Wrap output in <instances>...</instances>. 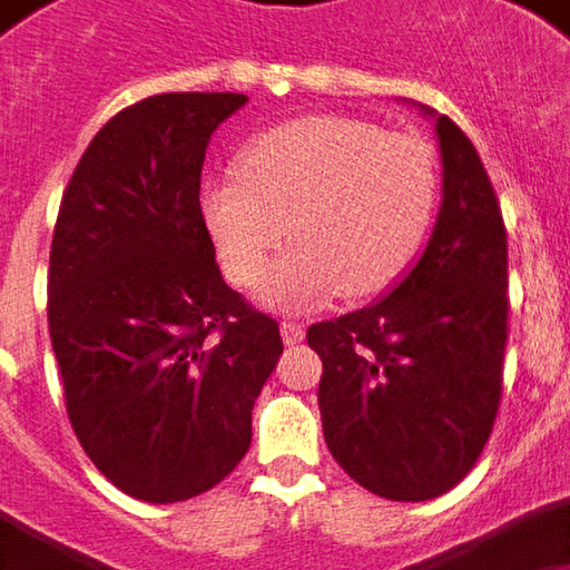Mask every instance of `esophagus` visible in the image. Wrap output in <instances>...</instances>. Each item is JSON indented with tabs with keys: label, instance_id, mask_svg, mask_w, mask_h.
Wrapping results in <instances>:
<instances>
[{
	"label": "esophagus",
	"instance_id": "esophagus-1",
	"mask_svg": "<svg viewBox=\"0 0 570 570\" xmlns=\"http://www.w3.org/2000/svg\"><path fill=\"white\" fill-rule=\"evenodd\" d=\"M282 328V341L288 344V347H294V344H301L304 341V335H307V328L301 323H294V320H285V323L278 325Z\"/></svg>",
	"mask_w": 570,
	"mask_h": 570
}]
</instances>
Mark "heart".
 <instances>
[{
	"label": "heart",
	"instance_id": "heart-1",
	"mask_svg": "<svg viewBox=\"0 0 570 570\" xmlns=\"http://www.w3.org/2000/svg\"><path fill=\"white\" fill-rule=\"evenodd\" d=\"M434 148L353 117H301L266 129L238 158V179L204 191V219L226 276L266 297L313 307L341 292L366 301L394 288L438 210Z\"/></svg>",
	"mask_w": 570,
	"mask_h": 570
}]
</instances>
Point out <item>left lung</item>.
<instances>
[{"instance_id":"left-lung-1","label":"left lung","mask_w":570,"mask_h":570,"mask_svg":"<svg viewBox=\"0 0 570 570\" xmlns=\"http://www.w3.org/2000/svg\"><path fill=\"white\" fill-rule=\"evenodd\" d=\"M443 202L425 254L372 307L307 328L323 360L320 412L360 488L425 502L472 472L502 397L509 247L469 136L438 117Z\"/></svg>"}]
</instances>
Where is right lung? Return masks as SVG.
Masks as SVG:
<instances>
[{
  "mask_svg": "<svg viewBox=\"0 0 570 570\" xmlns=\"http://www.w3.org/2000/svg\"><path fill=\"white\" fill-rule=\"evenodd\" d=\"M245 101L164 92L114 114L55 219L46 309L70 425L114 488L158 505L242 462L282 356L276 320L219 276L198 202L210 132Z\"/></svg>",
  "mask_w": 570,
  "mask_h": 570,
  "instance_id": "obj_1",
  "label": "right lung"
}]
</instances>
